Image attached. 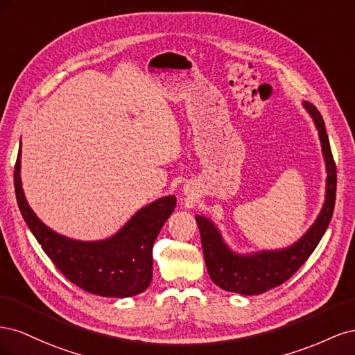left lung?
Segmentation results:
<instances>
[{"label":"left lung","mask_w":355,"mask_h":355,"mask_svg":"<svg viewBox=\"0 0 355 355\" xmlns=\"http://www.w3.org/2000/svg\"><path fill=\"white\" fill-rule=\"evenodd\" d=\"M304 105L311 116L314 118L326 159L327 188L324 207L313 227L292 247L250 256H239L232 253L222 241L220 234L213 227V223L206 218L196 216L209 275L214 284L227 290V292L259 295L275 286L283 284L306 262L329 227L336 200V163L331 155L323 116L313 103L304 102Z\"/></svg>","instance_id":"8db88e82"}]
</instances>
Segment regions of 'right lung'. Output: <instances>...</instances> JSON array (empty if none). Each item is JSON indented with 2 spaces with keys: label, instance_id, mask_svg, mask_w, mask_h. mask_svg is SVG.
Returning <instances> with one entry per match:
<instances>
[{
  "label": "right lung",
  "instance_id": "obj_1",
  "mask_svg": "<svg viewBox=\"0 0 355 355\" xmlns=\"http://www.w3.org/2000/svg\"><path fill=\"white\" fill-rule=\"evenodd\" d=\"M15 191L20 213L41 249L71 283L106 297H128L148 288L153 280V245L175 210L173 196L139 210L114 237L83 243L53 232L31 210L20 182V149L15 166Z\"/></svg>",
  "mask_w": 355,
  "mask_h": 355
}]
</instances>
